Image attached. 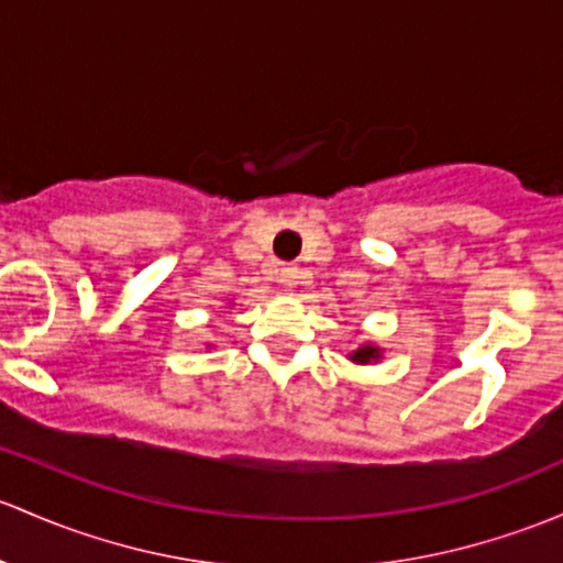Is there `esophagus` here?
Wrapping results in <instances>:
<instances>
[{
    "mask_svg": "<svg viewBox=\"0 0 563 563\" xmlns=\"http://www.w3.org/2000/svg\"><path fill=\"white\" fill-rule=\"evenodd\" d=\"M299 277H301V272H299V266H283L280 269V286L286 288V291H294V288L299 286Z\"/></svg>",
    "mask_w": 563,
    "mask_h": 563,
    "instance_id": "34e87169",
    "label": "esophagus"
}]
</instances>
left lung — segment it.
Listing matches in <instances>:
<instances>
[{
    "mask_svg": "<svg viewBox=\"0 0 563 563\" xmlns=\"http://www.w3.org/2000/svg\"><path fill=\"white\" fill-rule=\"evenodd\" d=\"M369 358H377L375 347H361V351L353 353V361H358V364H366Z\"/></svg>",
    "mask_w": 563,
    "mask_h": 563,
    "instance_id": "left-lung-1",
    "label": "left lung"
}]
</instances>
